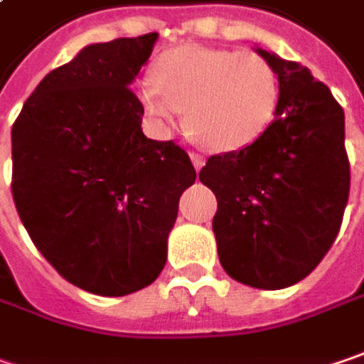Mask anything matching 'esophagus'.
Listing matches in <instances>:
<instances>
[{"mask_svg":"<svg viewBox=\"0 0 364 364\" xmlns=\"http://www.w3.org/2000/svg\"><path fill=\"white\" fill-rule=\"evenodd\" d=\"M191 159H192V166H194V170H196V172H198V170L205 166V157H203L200 154H196V151H192Z\"/></svg>","mask_w":364,"mask_h":364,"instance_id":"obj_1","label":"esophagus"}]
</instances>
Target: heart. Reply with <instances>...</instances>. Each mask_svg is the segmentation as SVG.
<instances>
[{"label":"heart","mask_w":364,"mask_h":364,"mask_svg":"<svg viewBox=\"0 0 364 364\" xmlns=\"http://www.w3.org/2000/svg\"><path fill=\"white\" fill-rule=\"evenodd\" d=\"M149 119L166 127L186 110L192 136L215 151L252 145L277 114L281 83L258 53L182 45L154 65V82L139 85Z\"/></svg>","instance_id":"1"}]
</instances>
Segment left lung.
<instances>
[{
	"mask_svg": "<svg viewBox=\"0 0 364 364\" xmlns=\"http://www.w3.org/2000/svg\"><path fill=\"white\" fill-rule=\"evenodd\" d=\"M274 67V120L252 145L210 155L198 178L217 196L213 231L231 279L277 291L305 279L336 240L350 191L344 110L295 61L256 48Z\"/></svg>",
	"mask_w": 364,
	"mask_h": 364,
	"instance_id": "obj_1",
	"label": "left lung"
}]
</instances>
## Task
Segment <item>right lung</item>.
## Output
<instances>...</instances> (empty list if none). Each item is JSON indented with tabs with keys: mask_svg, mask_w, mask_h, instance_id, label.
I'll return each mask as SVG.
<instances>
[{
	"mask_svg": "<svg viewBox=\"0 0 364 364\" xmlns=\"http://www.w3.org/2000/svg\"><path fill=\"white\" fill-rule=\"evenodd\" d=\"M157 32L87 45L53 69L11 127V194L30 240L65 281L102 297L151 284L196 172L141 131L131 83Z\"/></svg>",
	"mask_w": 364,
	"mask_h": 364,
	"instance_id": "obj_1",
	"label": "right lung"
}]
</instances>
